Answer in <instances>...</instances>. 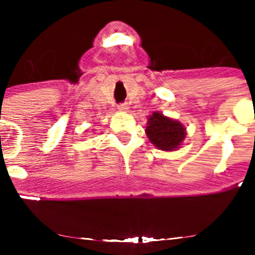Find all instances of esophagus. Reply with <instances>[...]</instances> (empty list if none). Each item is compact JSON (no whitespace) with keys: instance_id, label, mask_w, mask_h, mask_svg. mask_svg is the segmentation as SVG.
Returning <instances> with one entry per match:
<instances>
[{"instance_id":"esophagus-1","label":"esophagus","mask_w":255,"mask_h":255,"mask_svg":"<svg viewBox=\"0 0 255 255\" xmlns=\"http://www.w3.org/2000/svg\"><path fill=\"white\" fill-rule=\"evenodd\" d=\"M117 108H119L120 111H126V110L129 108V106L126 105V103H120V105L117 106Z\"/></svg>"}]
</instances>
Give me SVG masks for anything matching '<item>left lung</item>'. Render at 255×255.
I'll list each match as a JSON object with an SVG mask.
<instances>
[{"label": "left lung", "instance_id": "1", "mask_svg": "<svg viewBox=\"0 0 255 255\" xmlns=\"http://www.w3.org/2000/svg\"><path fill=\"white\" fill-rule=\"evenodd\" d=\"M145 131L149 140L162 150H175L185 138V128L179 121L171 120L158 112L149 117Z\"/></svg>", "mask_w": 255, "mask_h": 255}]
</instances>
